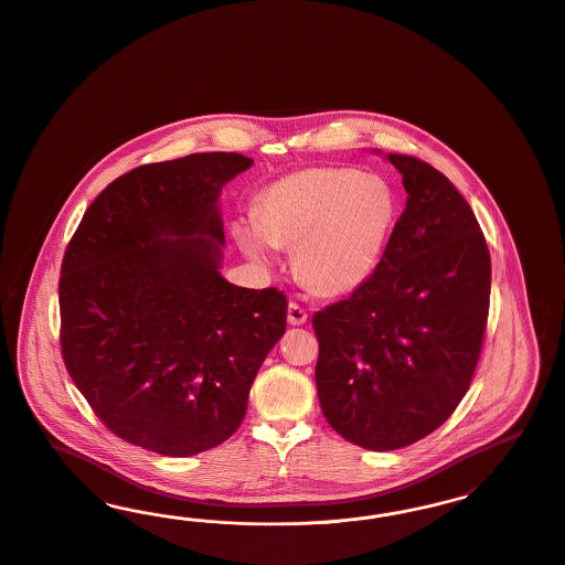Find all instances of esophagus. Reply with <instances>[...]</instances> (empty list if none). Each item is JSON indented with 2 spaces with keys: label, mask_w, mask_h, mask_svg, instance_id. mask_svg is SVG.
<instances>
[{
  "label": "esophagus",
  "mask_w": 565,
  "mask_h": 565,
  "mask_svg": "<svg viewBox=\"0 0 565 565\" xmlns=\"http://www.w3.org/2000/svg\"><path fill=\"white\" fill-rule=\"evenodd\" d=\"M307 319H309V313L298 302H290L288 305V321L292 326H302V323H307Z\"/></svg>",
  "instance_id": "esophagus-1"
}]
</instances>
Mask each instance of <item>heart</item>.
Instances as JSON below:
<instances>
[{
	"label": "heart",
	"instance_id": "obj_1",
	"mask_svg": "<svg viewBox=\"0 0 565 565\" xmlns=\"http://www.w3.org/2000/svg\"><path fill=\"white\" fill-rule=\"evenodd\" d=\"M402 203L395 186L358 168L319 166L271 182L256 207V225L239 228L254 258L294 246V271L311 290L349 294L379 271Z\"/></svg>",
	"mask_w": 565,
	"mask_h": 565
}]
</instances>
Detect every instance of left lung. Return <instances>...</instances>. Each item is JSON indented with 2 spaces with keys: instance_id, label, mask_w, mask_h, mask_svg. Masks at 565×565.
<instances>
[{
  "instance_id": "1",
  "label": "left lung",
  "mask_w": 565,
  "mask_h": 565,
  "mask_svg": "<svg viewBox=\"0 0 565 565\" xmlns=\"http://www.w3.org/2000/svg\"><path fill=\"white\" fill-rule=\"evenodd\" d=\"M406 210L379 271L313 316L317 395L330 427L365 450L439 429L481 355L492 263L471 205L439 170L388 153Z\"/></svg>"
}]
</instances>
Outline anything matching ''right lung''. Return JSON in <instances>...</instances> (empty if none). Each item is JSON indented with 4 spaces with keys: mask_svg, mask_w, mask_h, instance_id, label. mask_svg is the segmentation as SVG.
I'll list each match as a JSON object with an SVG mask.
<instances>
[{
    "mask_svg": "<svg viewBox=\"0 0 565 565\" xmlns=\"http://www.w3.org/2000/svg\"><path fill=\"white\" fill-rule=\"evenodd\" d=\"M242 153H193L115 179L73 233L58 279L68 376L107 429L163 456L216 448L286 332V294L218 273L225 182Z\"/></svg>",
    "mask_w": 565,
    "mask_h": 565,
    "instance_id": "1",
    "label": "right lung"
}]
</instances>
